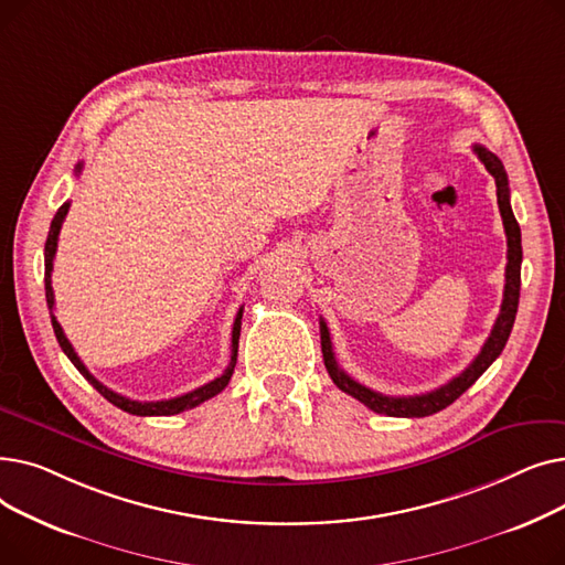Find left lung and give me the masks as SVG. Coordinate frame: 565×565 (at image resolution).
Listing matches in <instances>:
<instances>
[{
  "label": "left lung",
  "instance_id": "1",
  "mask_svg": "<svg viewBox=\"0 0 565 565\" xmlns=\"http://www.w3.org/2000/svg\"><path fill=\"white\" fill-rule=\"evenodd\" d=\"M473 153L479 156V160L486 164V169L492 173L494 183H497V203H499V213L503 220V228H507V241H509V263H507V284H503V300H501V309L499 316L494 320V328L488 337V341L483 343L481 352L473 358V362L458 373L454 380H449L441 387L428 392V394H419V396H384L377 394L364 384H360L358 380H352L339 364L334 358L332 350V339H330V330L324 320L320 318V345H322V360H324V369H328L332 382L337 387L345 394H350L352 398H358L360 403H364L369 409L377 412V414H387V417H428V414H435L444 407H449L456 398H460L473 382H477L488 366L499 358L503 345H507L513 322H515V313H518V302H520V265H522V237H520V226L518 220L511 211V190H509V175L507 169H503L501 160L490 153L486 146L473 143Z\"/></svg>",
  "mask_w": 565,
  "mask_h": 565
}]
</instances>
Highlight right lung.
<instances>
[{"instance_id":"right-lung-1","label":"right lung","mask_w":565,"mask_h":565,"mask_svg":"<svg viewBox=\"0 0 565 565\" xmlns=\"http://www.w3.org/2000/svg\"><path fill=\"white\" fill-rule=\"evenodd\" d=\"M82 171V162H77L75 167V173L79 175ZM68 207H71V201H66L62 207H58L52 224H50V233H47V241H45V298H47V309H50V318H52V330H54V337L58 341V345H62V350L66 352V358L75 364V369L88 380V384H94V390L105 396L111 405L121 407L124 412H130V414H137V417H169V414H178V412H185V409H192L196 405H201L203 401L217 396L233 375V369H235V362H237V339H241V324H243V307L241 311H237L235 316V322H233V332H231V362L226 366V371L215 377L213 382L203 384V387L194 390V392H188L183 396H175V398H169V401H130L121 394H116L111 390H107L103 382H98L92 373H88V369L82 364V360L77 358V352L73 350L71 341L66 339L62 324H58V320L54 318V290H52V263H54V254H56V241H58V231H62V224L68 215Z\"/></svg>"}]
</instances>
